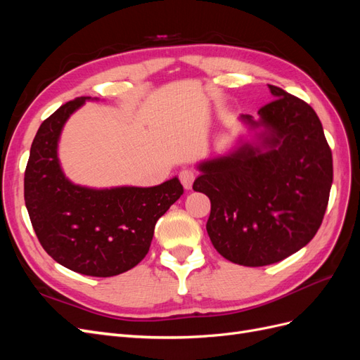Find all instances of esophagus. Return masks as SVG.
I'll list each match as a JSON object with an SVG mask.
<instances>
[{
    "mask_svg": "<svg viewBox=\"0 0 360 360\" xmlns=\"http://www.w3.org/2000/svg\"><path fill=\"white\" fill-rule=\"evenodd\" d=\"M179 179L184 186V189H191L193 184V180H195V171L193 169H181L179 174Z\"/></svg>",
    "mask_w": 360,
    "mask_h": 360,
    "instance_id": "obj_1",
    "label": "esophagus"
}]
</instances>
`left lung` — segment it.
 <instances>
[{
  "label": "left lung",
  "instance_id": "8db88e82",
  "mask_svg": "<svg viewBox=\"0 0 360 360\" xmlns=\"http://www.w3.org/2000/svg\"><path fill=\"white\" fill-rule=\"evenodd\" d=\"M275 99L240 115L258 144L198 165L193 191L210 198L207 233L231 263L259 267L307 246L323 222L333 180L332 151L319 115L299 97L269 85Z\"/></svg>",
  "mask_w": 360,
  "mask_h": 360
}]
</instances>
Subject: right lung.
I'll use <instances>...</instances> for the list:
<instances>
[{"instance_id": "add662e5", "label": "right lung", "mask_w": 360, "mask_h": 360, "mask_svg": "<svg viewBox=\"0 0 360 360\" xmlns=\"http://www.w3.org/2000/svg\"><path fill=\"white\" fill-rule=\"evenodd\" d=\"M90 97H76L43 122L31 144L24 179L30 219L46 252L76 274L115 276L135 267L155 225L183 195L177 177L153 188L91 189L66 179L57 155L68 118Z\"/></svg>"}]
</instances>
